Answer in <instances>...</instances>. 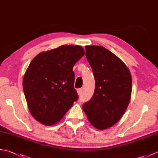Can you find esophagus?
<instances>
[{
    "mask_svg": "<svg viewBox=\"0 0 158 158\" xmlns=\"http://www.w3.org/2000/svg\"><path fill=\"white\" fill-rule=\"evenodd\" d=\"M77 94H78V95H81V93H82V89H81V88L77 89Z\"/></svg>",
    "mask_w": 158,
    "mask_h": 158,
    "instance_id": "obj_1",
    "label": "esophagus"
}]
</instances>
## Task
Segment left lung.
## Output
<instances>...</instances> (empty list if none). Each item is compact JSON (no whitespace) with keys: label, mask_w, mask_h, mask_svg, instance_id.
<instances>
[{"label":"left lung","mask_w":158,"mask_h":158,"mask_svg":"<svg viewBox=\"0 0 158 158\" xmlns=\"http://www.w3.org/2000/svg\"><path fill=\"white\" fill-rule=\"evenodd\" d=\"M85 56L95 79V89L83 109L98 130L113 126L127 109L132 93V77L118 57L102 46H85Z\"/></svg>","instance_id":"8db88e82"}]
</instances>
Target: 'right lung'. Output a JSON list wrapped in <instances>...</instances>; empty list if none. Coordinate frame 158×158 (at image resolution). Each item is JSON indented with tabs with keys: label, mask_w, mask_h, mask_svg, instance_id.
I'll return each instance as SVG.
<instances>
[{
	"label": "right lung",
	"mask_w": 158,
	"mask_h": 158,
	"mask_svg": "<svg viewBox=\"0 0 158 158\" xmlns=\"http://www.w3.org/2000/svg\"><path fill=\"white\" fill-rule=\"evenodd\" d=\"M84 54L79 45H62L32 60L23 89L30 112L38 122L46 126L57 123L78 100L73 69Z\"/></svg>",
	"instance_id": "right-lung-1"
}]
</instances>
